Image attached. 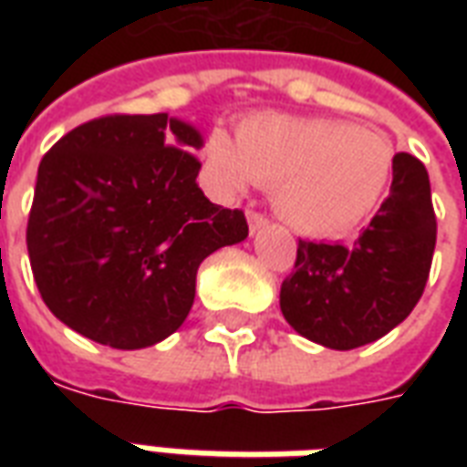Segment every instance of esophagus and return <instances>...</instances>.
<instances>
[{
	"label": "esophagus",
	"mask_w": 467,
	"mask_h": 467,
	"mask_svg": "<svg viewBox=\"0 0 467 467\" xmlns=\"http://www.w3.org/2000/svg\"><path fill=\"white\" fill-rule=\"evenodd\" d=\"M247 223H249V233L254 234V233H259V230H262V227H266V223H269V220L264 218L262 213L247 211Z\"/></svg>",
	"instance_id": "obj_1"
}]
</instances>
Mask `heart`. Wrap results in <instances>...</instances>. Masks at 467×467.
Masks as SVG:
<instances>
[{"label": "heart", "mask_w": 467, "mask_h": 467, "mask_svg": "<svg viewBox=\"0 0 467 467\" xmlns=\"http://www.w3.org/2000/svg\"><path fill=\"white\" fill-rule=\"evenodd\" d=\"M213 186L240 196L271 186V203L303 234L339 237L358 227L383 201L395 150L385 135L339 120L254 113L237 138L213 130L203 148Z\"/></svg>", "instance_id": "b5f03b06"}]
</instances>
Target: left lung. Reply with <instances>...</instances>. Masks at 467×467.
<instances>
[{
  "instance_id": "8db88e82",
  "label": "left lung",
  "mask_w": 467,
  "mask_h": 467,
  "mask_svg": "<svg viewBox=\"0 0 467 467\" xmlns=\"http://www.w3.org/2000/svg\"><path fill=\"white\" fill-rule=\"evenodd\" d=\"M436 247L431 186L417 157L398 152L390 196L351 247L298 242L281 312L306 339L348 351L380 339L420 303Z\"/></svg>"
}]
</instances>
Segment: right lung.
I'll list each match as a JSON object with an SVG mask.
<instances>
[{"label":"right lung","mask_w":467,"mask_h":467,"mask_svg":"<svg viewBox=\"0 0 467 467\" xmlns=\"http://www.w3.org/2000/svg\"><path fill=\"white\" fill-rule=\"evenodd\" d=\"M201 130L169 113L104 116L40 160L26 244L55 317L113 348H145L183 325L196 274L247 240L242 211L198 189Z\"/></svg>","instance_id":"1"}]
</instances>
